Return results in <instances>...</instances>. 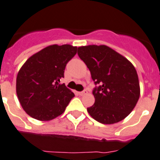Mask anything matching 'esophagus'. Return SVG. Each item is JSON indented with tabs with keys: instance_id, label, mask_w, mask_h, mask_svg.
<instances>
[{
	"instance_id": "1",
	"label": "esophagus",
	"mask_w": 160,
	"mask_h": 160,
	"mask_svg": "<svg viewBox=\"0 0 160 160\" xmlns=\"http://www.w3.org/2000/svg\"><path fill=\"white\" fill-rule=\"evenodd\" d=\"M87 93H88V92H87V90H84V91H82V92H79V94H80V96H83V95H85Z\"/></svg>"
}]
</instances>
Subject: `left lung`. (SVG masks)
Masks as SVG:
<instances>
[{
  "mask_svg": "<svg viewBox=\"0 0 160 160\" xmlns=\"http://www.w3.org/2000/svg\"><path fill=\"white\" fill-rule=\"evenodd\" d=\"M78 55L98 84L93 90L95 102L87 108L89 115L102 124H113L127 118L141 93L132 62L106 45L79 47Z\"/></svg>",
  "mask_w": 160,
  "mask_h": 160,
  "instance_id": "obj_1",
  "label": "left lung"
}]
</instances>
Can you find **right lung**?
Listing matches in <instances>:
<instances>
[{
  "label": "right lung",
  "mask_w": 160,
  "mask_h": 160,
  "mask_svg": "<svg viewBox=\"0 0 160 160\" xmlns=\"http://www.w3.org/2000/svg\"><path fill=\"white\" fill-rule=\"evenodd\" d=\"M77 52L70 44H53L31 56L19 69L16 93L25 112L34 119L50 121L62 115L75 94L60 80L67 62Z\"/></svg>",
  "instance_id": "obj_1"
}]
</instances>
